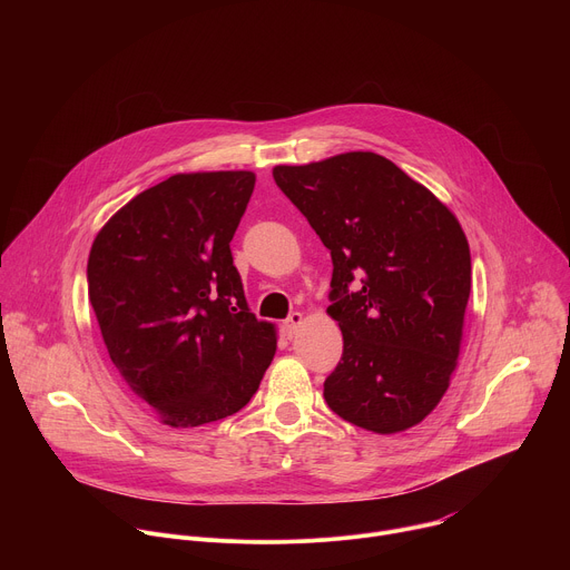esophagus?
<instances>
[{
  "label": "esophagus",
  "mask_w": 570,
  "mask_h": 570,
  "mask_svg": "<svg viewBox=\"0 0 570 570\" xmlns=\"http://www.w3.org/2000/svg\"><path fill=\"white\" fill-rule=\"evenodd\" d=\"M299 324H302V313H299V311H293V313L286 317V322H284V334H286L288 338H293Z\"/></svg>",
  "instance_id": "1"
}]
</instances>
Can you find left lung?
<instances>
[{
	"label": "left lung",
	"instance_id": "1",
	"mask_svg": "<svg viewBox=\"0 0 570 570\" xmlns=\"http://www.w3.org/2000/svg\"><path fill=\"white\" fill-rule=\"evenodd\" d=\"M273 178L332 253L327 313L343 356L324 401L381 435L420 424L460 354L471 255L458 218L376 153L275 167Z\"/></svg>",
	"mask_w": 570,
	"mask_h": 570
}]
</instances>
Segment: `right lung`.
Instances as JSON below:
<instances>
[{
    "label": "right lung",
    "mask_w": 570,
    "mask_h": 570,
    "mask_svg": "<svg viewBox=\"0 0 570 570\" xmlns=\"http://www.w3.org/2000/svg\"><path fill=\"white\" fill-rule=\"evenodd\" d=\"M253 189L250 171L178 174L92 243L88 288L108 354L167 426L238 413L275 356L273 324L250 313L229 250Z\"/></svg>",
    "instance_id": "right-lung-1"
}]
</instances>
